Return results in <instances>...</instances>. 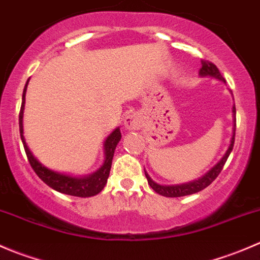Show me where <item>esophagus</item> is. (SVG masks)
<instances>
[{"label":"esophagus","instance_id":"34e87169","mask_svg":"<svg viewBox=\"0 0 260 260\" xmlns=\"http://www.w3.org/2000/svg\"><path fill=\"white\" fill-rule=\"evenodd\" d=\"M123 124L127 131H138L142 125V118L138 113H129L123 119Z\"/></svg>","mask_w":260,"mask_h":260}]
</instances>
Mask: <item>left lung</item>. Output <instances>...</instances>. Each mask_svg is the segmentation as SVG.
I'll return each mask as SVG.
<instances>
[{
	"label": "left lung",
	"mask_w": 260,
	"mask_h": 260,
	"mask_svg": "<svg viewBox=\"0 0 260 260\" xmlns=\"http://www.w3.org/2000/svg\"><path fill=\"white\" fill-rule=\"evenodd\" d=\"M199 75L201 78H214V79L222 81L225 83V79L222 78V75L220 74L219 69L215 67L212 62L206 61V60H201V69L199 72ZM230 94L233 95L232 90H229ZM234 99V96H233ZM237 109H235V104L233 106V133H232V138H230V145L228 147L226 152L224 153V156L220 158V161H217L216 165L211 167L206 174H204L203 176L199 177V179L190 181V182L186 183H179V185H161V183H157L156 181H153L151 179L147 171L145 170V175L147 177V181H148V185L156 191L157 193L162 196H166V198H181V196H186V195H192V193L199 192V191L204 190V188L208 187L209 185L219 176V174L221 172L222 167H224L225 162H226L228 157L229 154L232 153L233 147H234V141H235V127H237Z\"/></svg>",
	"instance_id": "left-lung-1"
}]
</instances>
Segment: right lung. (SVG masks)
<instances>
[{
	"label": "right lung",
	"mask_w": 260,
	"mask_h": 260,
	"mask_svg": "<svg viewBox=\"0 0 260 260\" xmlns=\"http://www.w3.org/2000/svg\"><path fill=\"white\" fill-rule=\"evenodd\" d=\"M30 80V79H28ZM28 80L26 81V85L23 88L22 93V103H21V111L18 115V124H20V135L21 141L23 143V148H25L26 156H27L28 162H30L31 167L34 171L36 172L39 177L54 188L55 191L61 193H67L70 196H78V198H90V196H95L96 193L101 192L106 186L107 180L109 177V172H111L112 161H113L115 147L119 143L122 135H120L119 127L115 128L113 132L106 138L103 145L104 149V161L103 165L96 170L95 172L86 176H73V175L64 174V172H57L54 170L49 169L45 165L41 164L31 149L28 148L27 143H26L25 137H23V111H25V96L26 90H27Z\"/></svg>",
	"instance_id": "right-lung-1"
}]
</instances>
